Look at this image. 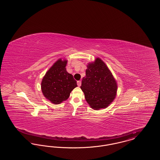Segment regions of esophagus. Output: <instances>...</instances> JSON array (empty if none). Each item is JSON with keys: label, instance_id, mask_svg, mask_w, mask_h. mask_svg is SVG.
Here are the masks:
<instances>
[{"label": "esophagus", "instance_id": "esophagus-1", "mask_svg": "<svg viewBox=\"0 0 160 160\" xmlns=\"http://www.w3.org/2000/svg\"><path fill=\"white\" fill-rule=\"evenodd\" d=\"M77 85H78V86H81V84H82V82L81 81H77Z\"/></svg>", "mask_w": 160, "mask_h": 160}]
</instances>
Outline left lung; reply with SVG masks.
Here are the masks:
<instances>
[{
	"label": "left lung",
	"instance_id": "left-lung-1",
	"mask_svg": "<svg viewBox=\"0 0 160 160\" xmlns=\"http://www.w3.org/2000/svg\"><path fill=\"white\" fill-rule=\"evenodd\" d=\"M81 89L87 102L94 110L108 106L117 92V83L105 63L99 58L88 63Z\"/></svg>",
	"mask_w": 160,
	"mask_h": 160
}]
</instances>
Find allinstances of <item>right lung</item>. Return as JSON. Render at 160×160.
<instances>
[{
  "mask_svg": "<svg viewBox=\"0 0 160 160\" xmlns=\"http://www.w3.org/2000/svg\"><path fill=\"white\" fill-rule=\"evenodd\" d=\"M67 61L59 59L48 70L41 82L44 96L54 104L68 99L70 93L77 86L73 76L66 69Z\"/></svg>",
  "mask_w": 160,
  "mask_h": 160,
  "instance_id": "add662e5",
  "label": "right lung"
}]
</instances>
